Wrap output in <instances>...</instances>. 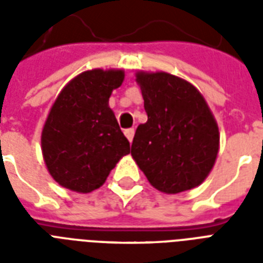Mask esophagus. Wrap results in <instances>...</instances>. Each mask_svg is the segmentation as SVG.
Wrapping results in <instances>:
<instances>
[{
  "label": "esophagus",
  "mask_w": 263,
  "mask_h": 263,
  "mask_svg": "<svg viewBox=\"0 0 263 263\" xmlns=\"http://www.w3.org/2000/svg\"><path fill=\"white\" fill-rule=\"evenodd\" d=\"M124 135L127 136V139L129 140V142H132V139H134V135H135V129H134V128H128V129H125V131H124Z\"/></svg>",
  "instance_id": "1"
}]
</instances>
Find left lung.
Here are the masks:
<instances>
[{"label": "left lung", "mask_w": 263, "mask_h": 263, "mask_svg": "<svg viewBox=\"0 0 263 263\" xmlns=\"http://www.w3.org/2000/svg\"><path fill=\"white\" fill-rule=\"evenodd\" d=\"M147 121L136 128L131 154L153 187L179 194L199 185L218 153V127L191 83L165 72L136 73Z\"/></svg>", "instance_id": "8db88e82"}]
</instances>
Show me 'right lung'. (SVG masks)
I'll return each instance as SVG.
<instances>
[{
    "mask_svg": "<svg viewBox=\"0 0 263 263\" xmlns=\"http://www.w3.org/2000/svg\"><path fill=\"white\" fill-rule=\"evenodd\" d=\"M124 80L123 71L92 69L63 88L42 131V153L51 177L76 192L94 191L129 153L109 107L111 91Z\"/></svg>",
    "mask_w": 263,
    "mask_h": 263,
    "instance_id": "1",
    "label": "right lung"
}]
</instances>
